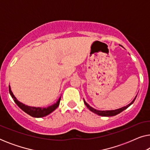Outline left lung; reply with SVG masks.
Here are the masks:
<instances>
[{"instance_id": "8db88e82", "label": "left lung", "mask_w": 150, "mask_h": 150, "mask_svg": "<svg viewBox=\"0 0 150 150\" xmlns=\"http://www.w3.org/2000/svg\"><path fill=\"white\" fill-rule=\"evenodd\" d=\"M137 95L135 96V98H134V100H132V102H130V104H128V105H126V106H124V107H122L120 108H117V109H115V110H96L95 108H93V107H91V106H89V104H88L87 102H85V100H84V103L86 105V106L89 108V109L92 111L94 113L98 115H100V116H104V117H110V116H115L116 115H117L119 113H120L121 112H122L123 110H124L125 109H126L127 108H128L129 106H130L131 104H133V102H134L135 99H136Z\"/></svg>"}]
</instances>
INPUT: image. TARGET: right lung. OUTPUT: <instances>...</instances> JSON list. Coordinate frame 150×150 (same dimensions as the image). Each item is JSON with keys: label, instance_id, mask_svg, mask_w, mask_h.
<instances>
[{"label": "right lung", "instance_id": "obj_1", "mask_svg": "<svg viewBox=\"0 0 150 150\" xmlns=\"http://www.w3.org/2000/svg\"><path fill=\"white\" fill-rule=\"evenodd\" d=\"M9 91L10 95H11V98H13L14 102H16V104H17L23 111H24L26 113L29 115L31 117L37 118L43 117L48 115L49 114H50L51 112L54 111L55 109H57V107L59 106V103H60V100L61 98V96H60V98H59L57 102H55L54 104H52L51 106H47V107H36V106H30L26 105V104L20 102L19 100H18L17 98H16L15 97V96L13 95V92L11 91L10 85H9Z\"/></svg>", "mask_w": 150, "mask_h": 150}]
</instances>
